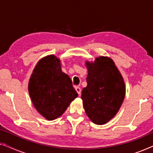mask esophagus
Masks as SVG:
<instances>
[{"label":"esophagus","mask_w":153,"mask_h":153,"mask_svg":"<svg viewBox=\"0 0 153 153\" xmlns=\"http://www.w3.org/2000/svg\"><path fill=\"white\" fill-rule=\"evenodd\" d=\"M76 91H77V93H78V95L81 94V88L79 87V86H76Z\"/></svg>","instance_id":"34e87169"}]
</instances>
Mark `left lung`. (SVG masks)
Listing matches in <instances>:
<instances>
[{
    "instance_id": "left-lung-1",
    "label": "left lung",
    "mask_w": 153,
    "mask_h": 153,
    "mask_svg": "<svg viewBox=\"0 0 153 153\" xmlns=\"http://www.w3.org/2000/svg\"><path fill=\"white\" fill-rule=\"evenodd\" d=\"M87 86L81 98L86 115L93 123L104 124L120 110L126 93L122 76L111 58L100 56L86 62Z\"/></svg>"
}]
</instances>
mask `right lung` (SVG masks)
Masks as SVG:
<instances>
[{
  "label": "right lung",
  "mask_w": 153,
  "mask_h": 153,
  "mask_svg": "<svg viewBox=\"0 0 153 153\" xmlns=\"http://www.w3.org/2000/svg\"><path fill=\"white\" fill-rule=\"evenodd\" d=\"M28 88L36 109L49 120L62 115L77 97L71 79L62 71L60 60L53 55L38 62L29 79Z\"/></svg>",
  "instance_id": "right-lung-1"
}]
</instances>
